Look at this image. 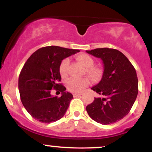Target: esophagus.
I'll return each instance as SVG.
<instances>
[{
  "label": "esophagus",
  "instance_id": "obj_1",
  "mask_svg": "<svg viewBox=\"0 0 152 152\" xmlns=\"http://www.w3.org/2000/svg\"><path fill=\"white\" fill-rule=\"evenodd\" d=\"M82 93H78V94H74V97H77V96H81L82 95Z\"/></svg>",
  "mask_w": 152,
  "mask_h": 152
}]
</instances>
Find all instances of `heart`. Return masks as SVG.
<instances>
[{
    "label": "heart",
    "instance_id": "heart-1",
    "mask_svg": "<svg viewBox=\"0 0 152 152\" xmlns=\"http://www.w3.org/2000/svg\"><path fill=\"white\" fill-rule=\"evenodd\" d=\"M76 59L79 63L85 66L86 73L93 79H99L102 76V71L94 64V59L86 53H81L76 56ZM69 64V58H65L61 62L59 66V73L63 78H66L68 75V66ZM90 84L89 78H71L66 83L67 88L74 93H80Z\"/></svg>",
    "mask_w": 152,
    "mask_h": 152
}]
</instances>
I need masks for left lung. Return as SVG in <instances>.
I'll list each match as a JSON object with an SVG mask.
<instances>
[{
  "instance_id": "1",
  "label": "left lung",
  "mask_w": 152,
  "mask_h": 152,
  "mask_svg": "<svg viewBox=\"0 0 152 152\" xmlns=\"http://www.w3.org/2000/svg\"><path fill=\"white\" fill-rule=\"evenodd\" d=\"M86 52L102 59L104 68L101 81L91 88L103 98L94 99L86 106V111L98 123L114 124L129 113L137 99L139 91L137 72L119 50L103 48Z\"/></svg>"
}]
</instances>
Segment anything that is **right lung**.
<instances>
[{
    "label": "right lung",
    "mask_w": 152,
    "mask_h": 152,
    "mask_svg": "<svg viewBox=\"0 0 152 152\" xmlns=\"http://www.w3.org/2000/svg\"><path fill=\"white\" fill-rule=\"evenodd\" d=\"M79 51L56 46L43 47L25 63L19 75L18 89L23 105L35 119L49 124L64 116L73 95L58 83L61 80L59 66L63 59ZM52 89L61 92L62 96H52Z\"/></svg>",
    "instance_id": "right-lung-1"
}]
</instances>
